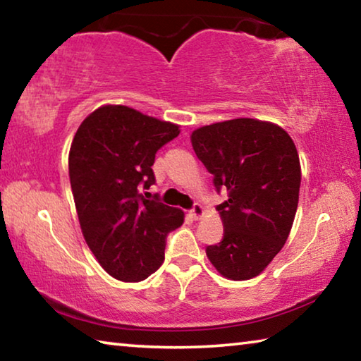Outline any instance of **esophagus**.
Instances as JSON below:
<instances>
[{
    "label": "esophagus",
    "instance_id": "1",
    "mask_svg": "<svg viewBox=\"0 0 361 361\" xmlns=\"http://www.w3.org/2000/svg\"><path fill=\"white\" fill-rule=\"evenodd\" d=\"M202 215H204V207L200 205V204H194L192 210H191V216H192L194 219H199Z\"/></svg>",
    "mask_w": 361,
    "mask_h": 361
}]
</instances>
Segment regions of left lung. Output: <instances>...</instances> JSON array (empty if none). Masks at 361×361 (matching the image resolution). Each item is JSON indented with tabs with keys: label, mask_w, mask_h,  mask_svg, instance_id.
Here are the masks:
<instances>
[{
	"label": "left lung",
	"mask_w": 361,
	"mask_h": 361,
	"mask_svg": "<svg viewBox=\"0 0 361 361\" xmlns=\"http://www.w3.org/2000/svg\"><path fill=\"white\" fill-rule=\"evenodd\" d=\"M191 143L216 191H228V200L216 207L223 239L207 247V256L226 279L259 276L295 221L301 186L295 143L277 124L250 118L195 129Z\"/></svg>",
	"instance_id": "left-lung-1"
}]
</instances>
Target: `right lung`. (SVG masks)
I'll return each instance as SVG.
<instances>
[{"label": "right lung", "mask_w": 361, "mask_h": 361, "mask_svg": "<svg viewBox=\"0 0 361 361\" xmlns=\"http://www.w3.org/2000/svg\"><path fill=\"white\" fill-rule=\"evenodd\" d=\"M180 126L137 109L105 105L85 118L73 138L68 170L81 231L97 261L122 282H140L164 262L166 239L185 213L140 194L154 185L157 149Z\"/></svg>", "instance_id": "right-lung-1"}]
</instances>
